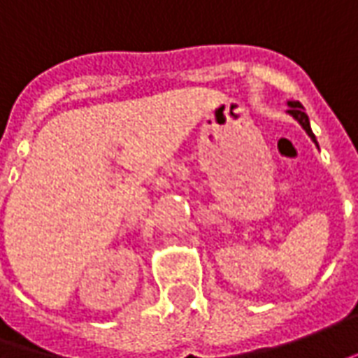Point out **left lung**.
<instances>
[{
	"instance_id": "obj_1",
	"label": "left lung",
	"mask_w": 358,
	"mask_h": 358,
	"mask_svg": "<svg viewBox=\"0 0 358 358\" xmlns=\"http://www.w3.org/2000/svg\"><path fill=\"white\" fill-rule=\"evenodd\" d=\"M288 106H290V109H288V113H290L292 117L296 119L298 123H300L301 127L306 129V133L310 135V137L315 141V135L312 133V127H310V119H308V115H306V111H303V108H301L300 101H288ZM317 145V143H315Z\"/></svg>"
}]
</instances>
